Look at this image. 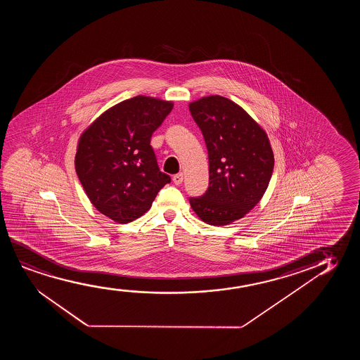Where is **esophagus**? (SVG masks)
<instances>
[{"instance_id":"esophagus-1","label":"esophagus","mask_w":360,"mask_h":360,"mask_svg":"<svg viewBox=\"0 0 360 360\" xmlns=\"http://www.w3.org/2000/svg\"><path fill=\"white\" fill-rule=\"evenodd\" d=\"M183 182V173H177V174H174L173 176V183L176 184V186H179V184H182Z\"/></svg>"}]
</instances>
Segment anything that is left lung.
I'll list each match as a JSON object with an SVG mask.
<instances>
[{
  "mask_svg": "<svg viewBox=\"0 0 360 360\" xmlns=\"http://www.w3.org/2000/svg\"><path fill=\"white\" fill-rule=\"evenodd\" d=\"M209 158V188L189 202L199 219L224 226L259 202L271 181L274 156L266 131L231 99L209 96L189 103Z\"/></svg>",
  "mask_w": 360,
  "mask_h": 360,
  "instance_id": "obj_1",
  "label": "left lung"
}]
</instances>
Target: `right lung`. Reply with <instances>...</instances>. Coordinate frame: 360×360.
<instances>
[{"mask_svg": "<svg viewBox=\"0 0 360 360\" xmlns=\"http://www.w3.org/2000/svg\"><path fill=\"white\" fill-rule=\"evenodd\" d=\"M172 102L136 96L101 114L79 136L75 168L94 207L119 224L134 221L171 182L161 172L151 136Z\"/></svg>", "mask_w": 360, "mask_h": 360, "instance_id": "right-lung-1", "label": "right lung"}]
</instances>
